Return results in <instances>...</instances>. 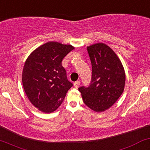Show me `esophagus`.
<instances>
[{
  "instance_id": "obj_1",
  "label": "esophagus",
  "mask_w": 150,
  "mask_h": 150,
  "mask_svg": "<svg viewBox=\"0 0 150 150\" xmlns=\"http://www.w3.org/2000/svg\"><path fill=\"white\" fill-rule=\"evenodd\" d=\"M80 82L79 81V80H78V81H76L74 83V86H75V88H78L79 87V85H80Z\"/></svg>"
}]
</instances>
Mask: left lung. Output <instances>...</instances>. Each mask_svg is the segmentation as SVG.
I'll use <instances>...</instances> for the list:
<instances>
[{"mask_svg": "<svg viewBox=\"0 0 150 150\" xmlns=\"http://www.w3.org/2000/svg\"><path fill=\"white\" fill-rule=\"evenodd\" d=\"M92 63V78L88 87L78 88L84 103L95 112L112 106L123 93L125 74L122 62L111 48L104 43L87 47Z\"/></svg>", "mask_w": 150, "mask_h": 150, "instance_id": "8db88e82", "label": "left lung"}]
</instances>
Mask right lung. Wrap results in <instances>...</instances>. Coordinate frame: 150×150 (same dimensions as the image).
<instances>
[{
    "instance_id": "right-lung-1",
    "label": "right lung",
    "mask_w": 150,
    "mask_h": 150,
    "mask_svg": "<svg viewBox=\"0 0 150 150\" xmlns=\"http://www.w3.org/2000/svg\"><path fill=\"white\" fill-rule=\"evenodd\" d=\"M74 49L70 45L48 42L35 49L25 62L22 81L26 95L35 108L52 112L61 105L72 83L62 61Z\"/></svg>"
}]
</instances>
